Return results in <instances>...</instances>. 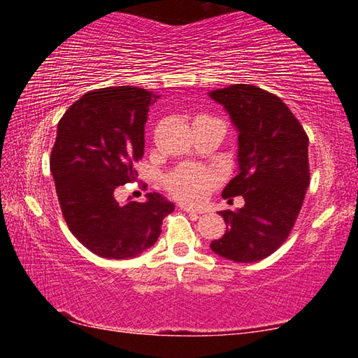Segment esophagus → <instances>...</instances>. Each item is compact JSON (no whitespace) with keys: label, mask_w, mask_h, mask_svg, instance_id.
Listing matches in <instances>:
<instances>
[{"label":"esophagus","mask_w":358,"mask_h":358,"mask_svg":"<svg viewBox=\"0 0 358 358\" xmlns=\"http://www.w3.org/2000/svg\"><path fill=\"white\" fill-rule=\"evenodd\" d=\"M180 208L183 210V211H186V213H189V215L194 217V220H197L199 215H201V211H197V210H192V208L187 207V205H180Z\"/></svg>","instance_id":"esophagus-1"}]
</instances>
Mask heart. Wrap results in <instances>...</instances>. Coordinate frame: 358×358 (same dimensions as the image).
Instances as JSON below:
<instances>
[{
    "label": "heart",
    "instance_id": "b5f03b06",
    "mask_svg": "<svg viewBox=\"0 0 358 358\" xmlns=\"http://www.w3.org/2000/svg\"><path fill=\"white\" fill-rule=\"evenodd\" d=\"M217 173L207 167L183 166L169 175L166 185L175 197L187 203L202 202L217 183Z\"/></svg>",
    "mask_w": 358,
    "mask_h": 358
}]
</instances>
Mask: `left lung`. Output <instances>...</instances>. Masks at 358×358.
I'll return each mask as SVG.
<instances>
[{
  "label": "left lung",
  "instance_id": "1",
  "mask_svg": "<svg viewBox=\"0 0 358 358\" xmlns=\"http://www.w3.org/2000/svg\"><path fill=\"white\" fill-rule=\"evenodd\" d=\"M208 96L238 132V171L222 197L245 199L241 208L220 211L226 234L210 248L234 262H257L286 241L301 210L310 186L308 136L278 96L254 85H229Z\"/></svg>",
  "mask_w": 358,
  "mask_h": 358
}]
</instances>
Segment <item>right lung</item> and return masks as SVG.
I'll use <instances>...</instances> for the list:
<instances>
[{
	"instance_id": "add662e5",
	"label": "right lung",
	"mask_w": 358,
	"mask_h": 358,
	"mask_svg": "<svg viewBox=\"0 0 358 358\" xmlns=\"http://www.w3.org/2000/svg\"><path fill=\"white\" fill-rule=\"evenodd\" d=\"M159 96L137 87H108L76 101L57 129L50 172L72 235L106 259H131L153 246L175 205L157 192L118 203L115 191L136 180L145 123Z\"/></svg>"
}]
</instances>
